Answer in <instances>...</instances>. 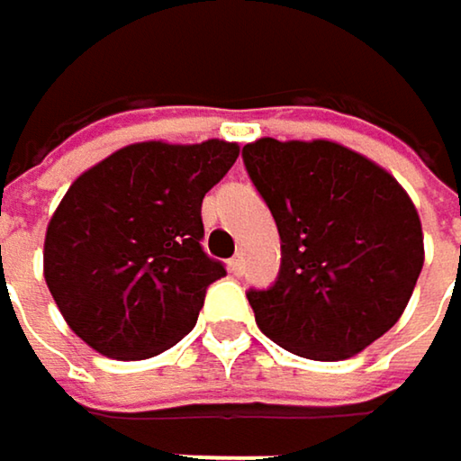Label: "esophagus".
I'll list each match as a JSON object with an SVG mask.
<instances>
[{
  "mask_svg": "<svg viewBox=\"0 0 461 461\" xmlns=\"http://www.w3.org/2000/svg\"><path fill=\"white\" fill-rule=\"evenodd\" d=\"M242 269H245V258H242V253L231 256V258H230V272H231V275H242Z\"/></svg>",
  "mask_w": 461,
  "mask_h": 461,
  "instance_id": "esophagus-1",
  "label": "esophagus"
}]
</instances>
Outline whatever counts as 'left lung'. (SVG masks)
I'll return each instance as SVG.
<instances>
[{
	"label": "left lung",
	"instance_id": "left-lung-1",
	"mask_svg": "<svg viewBox=\"0 0 461 461\" xmlns=\"http://www.w3.org/2000/svg\"><path fill=\"white\" fill-rule=\"evenodd\" d=\"M245 170L280 231V272L248 291L258 328L310 360H344L403 315L424 264L403 186L333 140L258 139Z\"/></svg>",
	"mask_w": 461,
	"mask_h": 461
}]
</instances>
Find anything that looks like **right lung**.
Returning a JSON list of instances; mask_svg holds the SVG:
<instances>
[{"label":"right lung","instance_id":"obj_1","mask_svg":"<svg viewBox=\"0 0 461 461\" xmlns=\"http://www.w3.org/2000/svg\"><path fill=\"white\" fill-rule=\"evenodd\" d=\"M237 143H133L85 170L47 224L45 280L95 352L143 360L186 336L224 264L203 250V197Z\"/></svg>","mask_w":461,"mask_h":461}]
</instances>
